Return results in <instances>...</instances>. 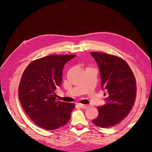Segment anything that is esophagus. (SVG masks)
<instances>
[{"instance_id":"1","label":"esophagus","mask_w":152,"mask_h":152,"mask_svg":"<svg viewBox=\"0 0 152 152\" xmlns=\"http://www.w3.org/2000/svg\"><path fill=\"white\" fill-rule=\"evenodd\" d=\"M78 105H79L80 107H81V108H84V109L89 108V106L88 105V104H81V103H79Z\"/></svg>"}]
</instances>
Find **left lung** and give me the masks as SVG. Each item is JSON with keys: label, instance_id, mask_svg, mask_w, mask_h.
I'll list each match as a JSON object with an SVG mask.
<instances>
[{"label": "left lung", "instance_id": "8db88e82", "mask_svg": "<svg viewBox=\"0 0 152 152\" xmlns=\"http://www.w3.org/2000/svg\"><path fill=\"white\" fill-rule=\"evenodd\" d=\"M97 63L101 87L108 93L106 104L98 106L99 115L92 121L107 128L119 124L131 110L137 95L136 80L130 66L121 57L101 52H91Z\"/></svg>", "mask_w": 152, "mask_h": 152}]
</instances>
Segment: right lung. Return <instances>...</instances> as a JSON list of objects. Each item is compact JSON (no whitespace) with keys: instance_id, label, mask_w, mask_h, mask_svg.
Segmentation results:
<instances>
[{"instance_id":"right-lung-1","label":"right lung","mask_w":152,"mask_h":152,"mask_svg":"<svg viewBox=\"0 0 152 152\" xmlns=\"http://www.w3.org/2000/svg\"><path fill=\"white\" fill-rule=\"evenodd\" d=\"M76 55H51L33 61L19 83L18 95L23 108L38 127L57 129L70 119L74 103L56 100L54 91L62 83L63 66Z\"/></svg>"}]
</instances>
